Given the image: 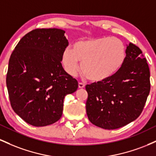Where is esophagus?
I'll list each match as a JSON object with an SVG mask.
<instances>
[{
    "mask_svg": "<svg viewBox=\"0 0 156 156\" xmlns=\"http://www.w3.org/2000/svg\"><path fill=\"white\" fill-rule=\"evenodd\" d=\"M84 87H85V85H84L83 83H78V88L79 89H83V88H84Z\"/></svg>",
    "mask_w": 156,
    "mask_h": 156,
    "instance_id": "esophagus-1",
    "label": "esophagus"
}]
</instances>
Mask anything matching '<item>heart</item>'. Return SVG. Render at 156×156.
<instances>
[{
    "label": "heart",
    "instance_id": "heart-1",
    "mask_svg": "<svg viewBox=\"0 0 156 156\" xmlns=\"http://www.w3.org/2000/svg\"><path fill=\"white\" fill-rule=\"evenodd\" d=\"M125 59V47L115 37L79 39L63 51L62 62L65 71L75 76L80 69L92 82L108 79L120 69Z\"/></svg>",
    "mask_w": 156,
    "mask_h": 156
}]
</instances>
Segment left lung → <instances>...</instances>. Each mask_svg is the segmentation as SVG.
Returning <instances> with one entry per match:
<instances>
[{
  "label": "left lung",
  "mask_w": 156,
  "mask_h": 156,
  "mask_svg": "<svg viewBox=\"0 0 156 156\" xmlns=\"http://www.w3.org/2000/svg\"><path fill=\"white\" fill-rule=\"evenodd\" d=\"M125 53L124 63L115 75L86 86L87 117L103 129H117L136 119L149 95L150 69L142 52L130 42Z\"/></svg>",
  "instance_id": "1"
}]
</instances>
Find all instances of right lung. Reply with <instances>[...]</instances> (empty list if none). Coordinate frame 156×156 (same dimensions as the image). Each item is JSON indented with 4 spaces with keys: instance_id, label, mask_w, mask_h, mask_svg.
I'll return each mask as SVG.
<instances>
[{
    "instance_id": "right-lung-1",
    "label": "right lung",
    "mask_w": 156,
    "mask_h": 156,
    "mask_svg": "<svg viewBox=\"0 0 156 156\" xmlns=\"http://www.w3.org/2000/svg\"><path fill=\"white\" fill-rule=\"evenodd\" d=\"M64 33L59 28L33 30L20 40L10 56L6 87L11 105L33 126L58 121L65 96L78 89V81L61 64L69 44Z\"/></svg>"
}]
</instances>
